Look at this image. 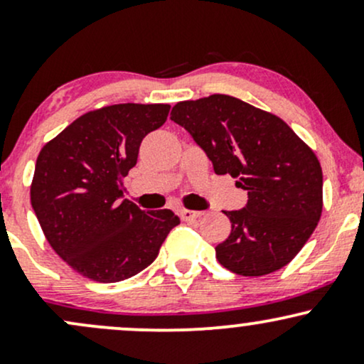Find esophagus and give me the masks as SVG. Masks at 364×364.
Here are the masks:
<instances>
[{"instance_id":"obj_1","label":"esophagus","mask_w":364,"mask_h":364,"mask_svg":"<svg viewBox=\"0 0 364 364\" xmlns=\"http://www.w3.org/2000/svg\"><path fill=\"white\" fill-rule=\"evenodd\" d=\"M202 215H203V212H198V210H186V208H183L181 210L183 220H196V219H200Z\"/></svg>"}]
</instances>
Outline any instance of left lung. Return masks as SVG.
Listing matches in <instances>:
<instances>
[{"label":"left lung","instance_id":"1","mask_svg":"<svg viewBox=\"0 0 364 364\" xmlns=\"http://www.w3.org/2000/svg\"><path fill=\"white\" fill-rule=\"evenodd\" d=\"M171 119L248 193L224 212L231 235L215 246L223 267L258 277L287 265L313 235L323 207V176L313 150L277 116L231 95L178 102Z\"/></svg>","mask_w":364,"mask_h":364}]
</instances>
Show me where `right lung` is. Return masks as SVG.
Returning a JSON list of instances; mask_svg holds the SVG:
<instances>
[{
  "mask_svg": "<svg viewBox=\"0 0 364 364\" xmlns=\"http://www.w3.org/2000/svg\"><path fill=\"white\" fill-rule=\"evenodd\" d=\"M169 109L128 102L90 111L39 152L32 208L54 252L83 277H133L179 224L168 208L145 212L123 200V178L135 168L141 140L166 123Z\"/></svg>",
  "mask_w": 364,
  "mask_h": 364,
  "instance_id": "right-lung-1",
  "label": "right lung"
}]
</instances>
